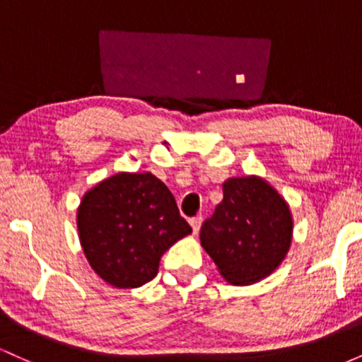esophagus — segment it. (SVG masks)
<instances>
[{
  "label": "esophagus",
  "mask_w": 362,
  "mask_h": 362,
  "mask_svg": "<svg viewBox=\"0 0 362 362\" xmlns=\"http://www.w3.org/2000/svg\"><path fill=\"white\" fill-rule=\"evenodd\" d=\"M201 224H202V218H201V216H197V218L190 219V226H192V233H194V235L199 233V230H201Z\"/></svg>",
  "instance_id": "obj_1"
}]
</instances>
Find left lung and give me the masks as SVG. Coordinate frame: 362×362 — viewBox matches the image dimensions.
Segmentation results:
<instances>
[{"label":"left lung","mask_w":362,"mask_h":362,"mask_svg":"<svg viewBox=\"0 0 362 362\" xmlns=\"http://www.w3.org/2000/svg\"><path fill=\"white\" fill-rule=\"evenodd\" d=\"M291 207L259 175L223 182V201L201 228V247L224 281L255 284L282 264L293 242Z\"/></svg>","instance_id":"1"}]
</instances>
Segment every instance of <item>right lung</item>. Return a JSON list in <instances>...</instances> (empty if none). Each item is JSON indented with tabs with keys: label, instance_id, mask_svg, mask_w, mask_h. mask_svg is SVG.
I'll return each instance as SVG.
<instances>
[{
	"label": "right lung",
	"instance_id": "right-lung-1",
	"mask_svg": "<svg viewBox=\"0 0 362 362\" xmlns=\"http://www.w3.org/2000/svg\"><path fill=\"white\" fill-rule=\"evenodd\" d=\"M76 226L90 267L117 289L151 281L161 255L192 233L168 187L149 172L114 173L86 190Z\"/></svg>",
	"mask_w": 362,
	"mask_h": 362
}]
</instances>
